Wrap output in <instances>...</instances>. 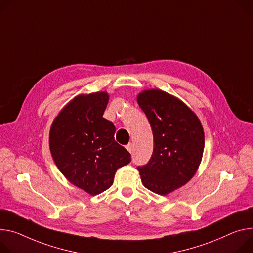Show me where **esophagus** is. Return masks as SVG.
<instances>
[{
    "mask_svg": "<svg viewBox=\"0 0 253 253\" xmlns=\"http://www.w3.org/2000/svg\"><path fill=\"white\" fill-rule=\"evenodd\" d=\"M126 149H127L130 153H132V151H133V144H132V143H129L128 145H126Z\"/></svg>",
    "mask_w": 253,
    "mask_h": 253,
    "instance_id": "34e87169",
    "label": "esophagus"
}]
</instances>
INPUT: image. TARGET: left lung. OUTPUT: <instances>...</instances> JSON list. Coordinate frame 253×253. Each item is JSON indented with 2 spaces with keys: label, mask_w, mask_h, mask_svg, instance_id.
<instances>
[{
  "label": "left lung",
  "mask_w": 253,
  "mask_h": 253,
  "mask_svg": "<svg viewBox=\"0 0 253 253\" xmlns=\"http://www.w3.org/2000/svg\"><path fill=\"white\" fill-rule=\"evenodd\" d=\"M137 103L153 133V153L148 164L137 169L146 189L165 196L186 185L197 172L205 146L204 129L185 103L162 89L141 91Z\"/></svg>",
  "instance_id": "1"
}]
</instances>
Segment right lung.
Returning a JSON list of instances; mask_svg holds the SVG:
<instances>
[{
  "label": "right lung",
  "mask_w": 253,
  "mask_h": 253,
  "mask_svg": "<svg viewBox=\"0 0 253 253\" xmlns=\"http://www.w3.org/2000/svg\"><path fill=\"white\" fill-rule=\"evenodd\" d=\"M107 91L79 95L53 120L49 148L60 172L90 196L108 190L119 168L131 162L130 153L114 139V124L103 117Z\"/></svg>",
  "instance_id": "1"
}]
</instances>
